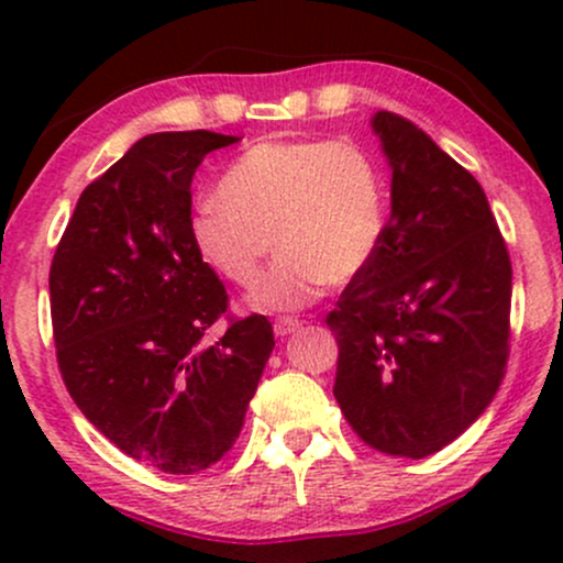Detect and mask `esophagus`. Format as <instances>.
<instances>
[{
  "label": "esophagus",
  "mask_w": 563,
  "mask_h": 563,
  "mask_svg": "<svg viewBox=\"0 0 563 563\" xmlns=\"http://www.w3.org/2000/svg\"><path fill=\"white\" fill-rule=\"evenodd\" d=\"M301 320L299 318H277L275 320V333L277 335H290L294 331H299Z\"/></svg>",
  "instance_id": "1"
}]
</instances>
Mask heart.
Returning a JSON list of instances; mask_svg holds the SVG:
<instances>
[{"label": "heart", "instance_id": "1", "mask_svg": "<svg viewBox=\"0 0 563 563\" xmlns=\"http://www.w3.org/2000/svg\"><path fill=\"white\" fill-rule=\"evenodd\" d=\"M389 190L378 158L352 140H262L190 217L196 249L262 309H299L322 286L357 277L384 243Z\"/></svg>", "mask_w": 563, "mask_h": 563}]
</instances>
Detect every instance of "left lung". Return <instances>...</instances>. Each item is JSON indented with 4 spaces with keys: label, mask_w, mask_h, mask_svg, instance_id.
<instances>
[{
    "label": "left lung",
    "mask_w": 563,
    "mask_h": 563,
    "mask_svg": "<svg viewBox=\"0 0 563 563\" xmlns=\"http://www.w3.org/2000/svg\"><path fill=\"white\" fill-rule=\"evenodd\" d=\"M391 217L373 262L325 314L333 397L367 448L426 457L487 410L510 354V256L474 174L421 126L373 119Z\"/></svg>",
    "instance_id": "1"
}]
</instances>
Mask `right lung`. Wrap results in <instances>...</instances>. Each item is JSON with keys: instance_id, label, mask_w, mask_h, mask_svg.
Masks as SVG:
<instances>
[{"instance_id": "right-lung-1", "label": "right lung", "mask_w": 563, "mask_h": 563, "mask_svg": "<svg viewBox=\"0 0 563 563\" xmlns=\"http://www.w3.org/2000/svg\"><path fill=\"white\" fill-rule=\"evenodd\" d=\"M232 142L206 129L134 142L84 187L49 267L63 384L102 437L164 474L228 455L275 346L264 314L228 312L190 235L192 174ZM219 319L229 325L209 345Z\"/></svg>"}]
</instances>
